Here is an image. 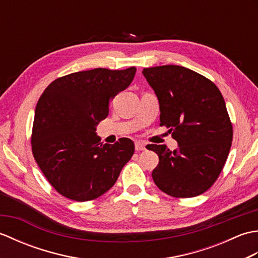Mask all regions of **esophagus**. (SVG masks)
<instances>
[{
  "label": "esophagus",
  "mask_w": 258,
  "mask_h": 258,
  "mask_svg": "<svg viewBox=\"0 0 258 258\" xmlns=\"http://www.w3.org/2000/svg\"><path fill=\"white\" fill-rule=\"evenodd\" d=\"M135 150L140 152V151H145L146 150V146L143 143V142H136L135 143Z\"/></svg>",
  "instance_id": "esophagus-1"
}]
</instances>
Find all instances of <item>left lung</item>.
Masks as SVG:
<instances>
[{"instance_id": "left-lung-1", "label": "left lung", "mask_w": 258, "mask_h": 258, "mask_svg": "<svg viewBox=\"0 0 258 258\" xmlns=\"http://www.w3.org/2000/svg\"><path fill=\"white\" fill-rule=\"evenodd\" d=\"M160 103L161 126H166L178 150L151 144L160 158L154 183L177 199L201 195L216 182L233 141V125L218 87L189 69L163 65L143 70Z\"/></svg>"}]
</instances>
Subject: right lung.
<instances>
[{"label": "right lung", "instance_id": "add662e5", "mask_svg": "<svg viewBox=\"0 0 258 258\" xmlns=\"http://www.w3.org/2000/svg\"><path fill=\"white\" fill-rule=\"evenodd\" d=\"M136 69H94L62 76L43 92L35 108L31 145L42 173L57 193L76 202L112 187L134 154L132 140L100 143L96 125L108 104L134 79Z\"/></svg>", "mask_w": 258, "mask_h": 258}]
</instances>
